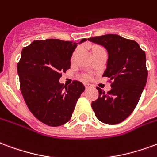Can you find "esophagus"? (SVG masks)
I'll return each instance as SVG.
<instances>
[{"label":"esophagus","mask_w":157,"mask_h":157,"mask_svg":"<svg viewBox=\"0 0 157 157\" xmlns=\"http://www.w3.org/2000/svg\"><path fill=\"white\" fill-rule=\"evenodd\" d=\"M84 86H85V87H86V89H89V88H90L91 86H91L90 84H89V83H85Z\"/></svg>","instance_id":"34e87169"}]
</instances>
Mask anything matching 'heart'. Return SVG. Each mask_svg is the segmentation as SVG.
Segmentation results:
<instances>
[{"mask_svg": "<svg viewBox=\"0 0 157 157\" xmlns=\"http://www.w3.org/2000/svg\"><path fill=\"white\" fill-rule=\"evenodd\" d=\"M77 51H78V50H76V51H75V52H74V53H73V56H72V59H74V58H75V55H76V53H77Z\"/></svg>", "mask_w": 157, "mask_h": 157, "instance_id": "1", "label": "heart"}]
</instances>
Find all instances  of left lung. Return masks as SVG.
Instances as JSON below:
<instances>
[{
	"mask_svg": "<svg viewBox=\"0 0 157 157\" xmlns=\"http://www.w3.org/2000/svg\"><path fill=\"white\" fill-rule=\"evenodd\" d=\"M91 42L107 50L108 60L103 76L112 81L105 93L96 87L99 96L91 103L96 118L108 125L121 122L132 114L147 84L146 53L136 41L118 35L90 37Z\"/></svg>",
	"mask_w": 157,
	"mask_h": 157,
	"instance_id": "left-lung-1",
	"label": "left lung"
}]
</instances>
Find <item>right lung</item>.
Wrapping results in <instances>:
<instances>
[{"label": "right lung", "instance_id": "obj_1", "mask_svg": "<svg viewBox=\"0 0 157 157\" xmlns=\"http://www.w3.org/2000/svg\"><path fill=\"white\" fill-rule=\"evenodd\" d=\"M82 39L79 44L86 41ZM77 43L59 39L34 40L21 51L17 64L20 87L29 110L50 126H62L72 116L85 86L82 82L61 84V72L71 67Z\"/></svg>", "mask_w": 157, "mask_h": 157}]
</instances>
